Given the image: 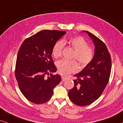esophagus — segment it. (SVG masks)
Instances as JSON below:
<instances>
[{
  "instance_id": "esophagus-1",
  "label": "esophagus",
  "mask_w": 123,
  "mask_h": 123,
  "mask_svg": "<svg viewBox=\"0 0 123 123\" xmlns=\"http://www.w3.org/2000/svg\"><path fill=\"white\" fill-rule=\"evenodd\" d=\"M61 80H62V81L64 82L65 80H66V77H65V76H62Z\"/></svg>"
}]
</instances>
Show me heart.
Returning <instances> with one entry per match:
<instances>
[{
  "mask_svg": "<svg viewBox=\"0 0 123 123\" xmlns=\"http://www.w3.org/2000/svg\"><path fill=\"white\" fill-rule=\"evenodd\" d=\"M64 44H68L74 49L73 58L78 61L80 66L85 67L92 61L94 58V50L88 45L87 42L82 37H72L62 41H58L52 48V54L55 58L61 55ZM57 70L60 74L65 75L76 72L78 70V65L75 60H61L57 62Z\"/></svg>",
  "mask_w": 123,
  "mask_h": 123,
  "instance_id": "1",
  "label": "heart"
}]
</instances>
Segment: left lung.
I'll use <instances>...</instances> for the list:
<instances>
[{"mask_svg": "<svg viewBox=\"0 0 123 123\" xmlns=\"http://www.w3.org/2000/svg\"><path fill=\"white\" fill-rule=\"evenodd\" d=\"M86 32L95 45L92 61L80 73L74 76V86L68 93L73 103L85 106L92 103L100 97L109 81L111 70V55L102 40L88 31Z\"/></svg>", "mask_w": 123, "mask_h": 123, "instance_id": "1", "label": "left lung"}]
</instances>
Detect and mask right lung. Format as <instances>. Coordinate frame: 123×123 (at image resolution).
<instances>
[{
    "mask_svg": "<svg viewBox=\"0 0 123 123\" xmlns=\"http://www.w3.org/2000/svg\"><path fill=\"white\" fill-rule=\"evenodd\" d=\"M66 33L43 30L25 40L20 46L15 77L23 95L32 103L38 105L48 102L53 94V88L61 80L60 75L52 74L57 69L52 50L54 43Z\"/></svg>",
    "mask_w": 123,
    "mask_h": 123,
    "instance_id": "right-lung-1",
    "label": "right lung"
}]
</instances>
